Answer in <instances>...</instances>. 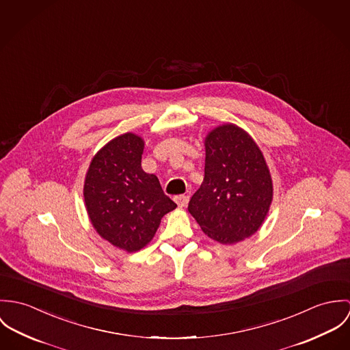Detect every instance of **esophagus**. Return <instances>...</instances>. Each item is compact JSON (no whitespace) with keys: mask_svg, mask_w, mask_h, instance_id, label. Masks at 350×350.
<instances>
[{"mask_svg":"<svg viewBox=\"0 0 350 350\" xmlns=\"http://www.w3.org/2000/svg\"><path fill=\"white\" fill-rule=\"evenodd\" d=\"M174 201L177 202V205H178L180 208H184V206H187V204H188V201H189V197L185 196V194H180V196H176V197H174Z\"/></svg>","mask_w":350,"mask_h":350,"instance_id":"1","label":"esophagus"}]
</instances>
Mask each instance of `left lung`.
<instances>
[{
    "instance_id": "8db88e82",
    "label": "left lung",
    "mask_w": 350,
    "mask_h": 350,
    "mask_svg": "<svg viewBox=\"0 0 350 350\" xmlns=\"http://www.w3.org/2000/svg\"><path fill=\"white\" fill-rule=\"evenodd\" d=\"M272 200L270 170L240 127L223 124L205 138V176L188 209L201 230L221 244L256 232Z\"/></svg>"
}]
</instances>
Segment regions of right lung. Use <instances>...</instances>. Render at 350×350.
<instances>
[{
	"label": "right lung",
	"instance_id": "obj_1",
	"mask_svg": "<svg viewBox=\"0 0 350 350\" xmlns=\"http://www.w3.org/2000/svg\"><path fill=\"white\" fill-rule=\"evenodd\" d=\"M141 137L127 133L92 158L84 183L90 220L103 239L127 252L144 248L161 219L177 204L163 193L154 174L144 172Z\"/></svg>",
	"mask_w": 350,
	"mask_h": 350
}]
</instances>
